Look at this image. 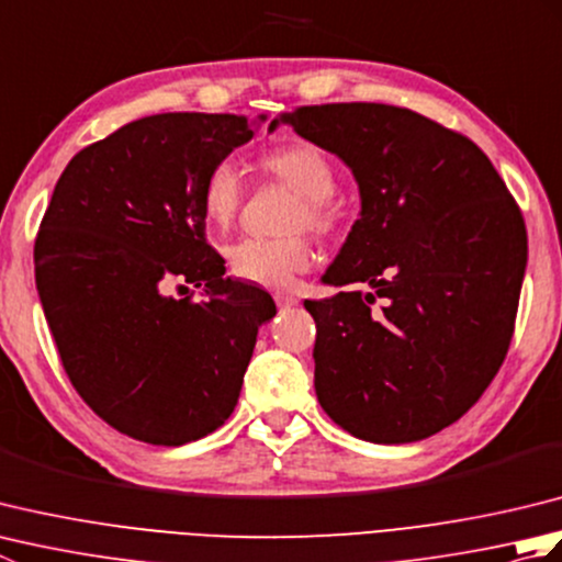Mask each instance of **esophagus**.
<instances>
[{
  "instance_id": "34e87169",
  "label": "esophagus",
  "mask_w": 562,
  "mask_h": 562,
  "mask_svg": "<svg viewBox=\"0 0 562 562\" xmlns=\"http://www.w3.org/2000/svg\"><path fill=\"white\" fill-rule=\"evenodd\" d=\"M274 304L282 306V308H288V306L300 304V300H296L292 292H278V294H274Z\"/></svg>"
}]
</instances>
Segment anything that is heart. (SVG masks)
<instances>
[{
	"label": "heart",
	"instance_id": "1",
	"mask_svg": "<svg viewBox=\"0 0 562 562\" xmlns=\"http://www.w3.org/2000/svg\"><path fill=\"white\" fill-rule=\"evenodd\" d=\"M260 169L300 195L288 232L308 229L330 236L338 229L340 212L330 195L336 193L338 173L324 149L312 142H292L262 154ZM200 202L205 220L214 229H226L244 202V181L232 161L214 164L202 181ZM314 246L306 236L288 238H241L226 250L234 278L270 290H288L296 274L306 272L314 262Z\"/></svg>",
	"mask_w": 562,
	"mask_h": 562
}]
</instances>
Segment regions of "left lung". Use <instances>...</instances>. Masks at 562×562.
<instances>
[{
  "label": "left lung",
  "mask_w": 562,
  "mask_h": 562,
  "mask_svg": "<svg viewBox=\"0 0 562 562\" xmlns=\"http://www.w3.org/2000/svg\"><path fill=\"white\" fill-rule=\"evenodd\" d=\"M280 123L338 154L362 198L324 280L374 292L304 302L321 408L376 445L439 432L505 362L527 268L519 205L479 145L415 111L324 103Z\"/></svg>",
  "instance_id": "8db88e82"
}]
</instances>
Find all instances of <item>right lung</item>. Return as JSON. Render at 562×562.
<instances>
[{
  "instance_id": "1",
  "label": "right lung",
  "mask_w": 562,
  "mask_h": 562,
  "mask_svg": "<svg viewBox=\"0 0 562 562\" xmlns=\"http://www.w3.org/2000/svg\"><path fill=\"white\" fill-rule=\"evenodd\" d=\"M250 137L229 113L127 123L71 157L35 236V288L71 386L147 445L224 425L274 316L268 292L224 278L200 202L207 171ZM188 283L206 300L170 296Z\"/></svg>"
}]
</instances>
